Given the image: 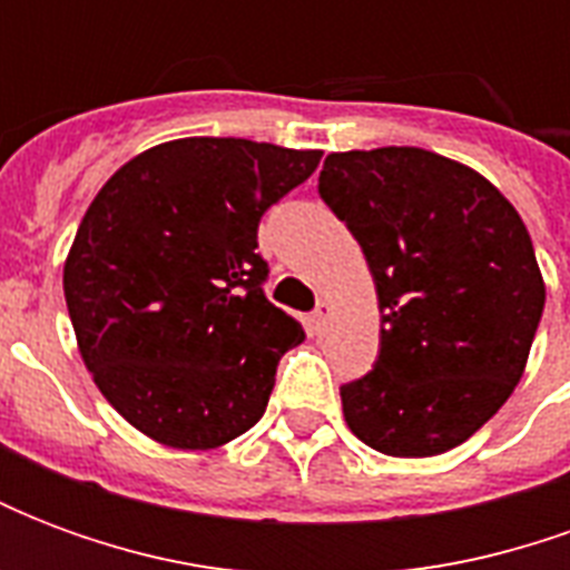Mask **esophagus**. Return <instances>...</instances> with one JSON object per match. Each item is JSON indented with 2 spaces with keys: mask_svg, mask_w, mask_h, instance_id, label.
Returning a JSON list of instances; mask_svg holds the SVG:
<instances>
[{
  "mask_svg": "<svg viewBox=\"0 0 570 570\" xmlns=\"http://www.w3.org/2000/svg\"><path fill=\"white\" fill-rule=\"evenodd\" d=\"M326 330H330V305H326V302H321V305H317V311L311 314V333L323 335Z\"/></svg>",
  "mask_w": 570,
  "mask_h": 570,
  "instance_id": "esophagus-1",
  "label": "esophagus"
}]
</instances>
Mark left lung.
I'll use <instances>...</instances> for the list:
<instances>
[{"mask_svg": "<svg viewBox=\"0 0 570 570\" xmlns=\"http://www.w3.org/2000/svg\"><path fill=\"white\" fill-rule=\"evenodd\" d=\"M317 191L382 311L375 366L342 384L347 428L394 458L449 452L525 372L547 298L525 223L485 176L415 146L333 151Z\"/></svg>", "mask_w": 570, "mask_h": 570, "instance_id": "8db88e82", "label": "left lung"}]
</instances>
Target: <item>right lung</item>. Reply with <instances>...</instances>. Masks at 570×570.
I'll return each instance as SVG.
<instances>
[{
  "label": "right lung",
  "instance_id": "add662e5",
  "mask_svg": "<svg viewBox=\"0 0 570 570\" xmlns=\"http://www.w3.org/2000/svg\"><path fill=\"white\" fill-rule=\"evenodd\" d=\"M323 151L235 137L161 142L81 219L63 293L85 366L121 419L174 449H216L265 415L302 323L268 302L259 219Z\"/></svg>",
  "mask_w": 570,
  "mask_h": 570
}]
</instances>
